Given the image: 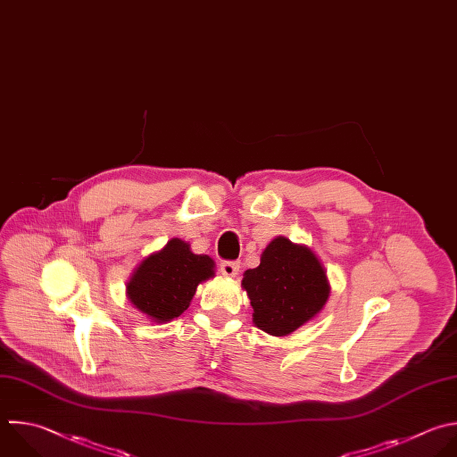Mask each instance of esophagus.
Wrapping results in <instances>:
<instances>
[{
	"mask_svg": "<svg viewBox=\"0 0 457 457\" xmlns=\"http://www.w3.org/2000/svg\"><path fill=\"white\" fill-rule=\"evenodd\" d=\"M238 270H240V262H222L220 263V272L224 276L233 278V276L238 274Z\"/></svg>",
	"mask_w": 457,
	"mask_h": 457,
	"instance_id": "obj_1",
	"label": "esophagus"
}]
</instances>
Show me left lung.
Returning <instances> with one entry per match:
<instances>
[{"instance_id": "1", "label": "left lung", "mask_w": 457, "mask_h": 457, "mask_svg": "<svg viewBox=\"0 0 457 457\" xmlns=\"http://www.w3.org/2000/svg\"><path fill=\"white\" fill-rule=\"evenodd\" d=\"M253 323L283 337L316 318L330 295L327 270L311 247L276 237L262 253L260 265L244 272Z\"/></svg>"}]
</instances>
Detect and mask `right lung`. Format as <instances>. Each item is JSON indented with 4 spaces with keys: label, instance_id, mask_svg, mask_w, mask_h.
Wrapping results in <instances>:
<instances>
[{
    "label": "right lung",
    "instance_id": "obj_1",
    "mask_svg": "<svg viewBox=\"0 0 457 457\" xmlns=\"http://www.w3.org/2000/svg\"><path fill=\"white\" fill-rule=\"evenodd\" d=\"M213 267L208 254H195L188 242L172 238L136 267L127 283V297L154 323L172 321L190 307L197 285L215 276Z\"/></svg>",
    "mask_w": 457,
    "mask_h": 457
}]
</instances>
